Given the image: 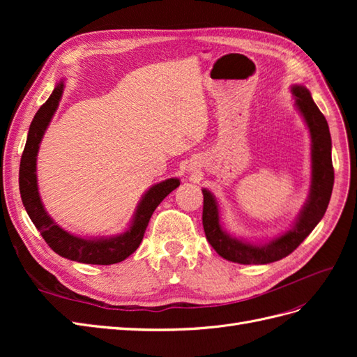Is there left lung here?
Returning <instances> with one entry per match:
<instances>
[{
    "mask_svg": "<svg viewBox=\"0 0 357 357\" xmlns=\"http://www.w3.org/2000/svg\"><path fill=\"white\" fill-rule=\"evenodd\" d=\"M291 93L296 107L304 116L312 139V181L308 202L302 210L295 226L266 245H252L232 238L222 231L219 208L208 190H202V226L207 241L222 257L243 265H264L289 256L316 228L326 213L333 188V165L331 156V132L325 116L312 101L311 93L304 86H294Z\"/></svg>",
    "mask_w": 357,
    "mask_h": 357,
    "instance_id": "1",
    "label": "left lung"
}]
</instances>
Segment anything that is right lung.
<instances>
[{"instance_id": "right-lung-1", "label": "right lung", "mask_w": 357, "mask_h": 357, "mask_svg": "<svg viewBox=\"0 0 357 357\" xmlns=\"http://www.w3.org/2000/svg\"><path fill=\"white\" fill-rule=\"evenodd\" d=\"M62 91L63 84L59 83L56 88L53 89L49 100L40 107L31 122L26 144L24 149L22 158H20V198H22L24 207L32 223L36 225V228L38 229L43 238H45L47 245L59 256L71 259V261L91 265H112L122 262L129 255H132L138 248V245L142 244L146 228L153 211L162 202V199L169 195L176 188H178L180 181L177 178H168L159 183V185L150 188L143 201L138 205L132 225L129 226V229L125 234L114 236V238L84 240L61 229L56 223H53L45 208H43L37 188L36 160L38 144L53 113L58 109Z\"/></svg>"}]
</instances>
